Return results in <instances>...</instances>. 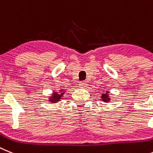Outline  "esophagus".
Listing matches in <instances>:
<instances>
[{"label":"esophagus","mask_w":153,"mask_h":153,"mask_svg":"<svg viewBox=\"0 0 153 153\" xmlns=\"http://www.w3.org/2000/svg\"><path fill=\"white\" fill-rule=\"evenodd\" d=\"M88 84L86 83V82H82L79 83V87L81 88H85L86 87H87Z\"/></svg>","instance_id":"obj_1"}]
</instances>
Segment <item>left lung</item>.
Wrapping results in <instances>:
<instances>
[{
	"label": "left lung",
	"mask_w": 153,
	"mask_h": 153,
	"mask_svg": "<svg viewBox=\"0 0 153 153\" xmlns=\"http://www.w3.org/2000/svg\"><path fill=\"white\" fill-rule=\"evenodd\" d=\"M108 91H105V93H103L102 95V99L103 102H110V98L108 96Z\"/></svg>",
	"instance_id": "left-lung-1"
}]
</instances>
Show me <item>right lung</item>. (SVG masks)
Instances as JSON below:
<instances>
[{
  "label": "right lung",
  "mask_w": 153,
  "mask_h": 153,
  "mask_svg": "<svg viewBox=\"0 0 153 153\" xmlns=\"http://www.w3.org/2000/svg\"><path fill=\"white\" fill-rule=\"evenodd\" d=\"M63 94H64V91H62V90H60V93L54 92L53 93V95H51V96L50 97L49 102L56 103L57 102H58V101L62 99V96L63 95Z\"/></svg>",
  "instance_id": "right-lung-1"
}]
</instances>
